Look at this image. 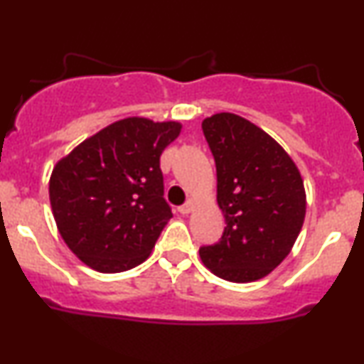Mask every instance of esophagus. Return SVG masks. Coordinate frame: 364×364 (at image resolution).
<instances>
[{"label": "esophagus", "instance_id": "esophagus-1", "mask_svg": "<svg viewBox=\"0 0 364 364\" xmlns=\"http://www.w3.org/2000/svg\"><path fill=\"white\" fill-rule=\"evenodd\" d=\"M193 208H195V202H193V200H188L185 205H181L178 208V212H179V214H190Z\"/></svg>", "mask_w": 364, "mask_h": 364}]
</instances>
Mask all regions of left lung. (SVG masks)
I'll use <instances>...</instances> for the list:
<instances>
[{"label":"left lung","mask_w":364,"mask_h":364,"mask_svg":"<svg viewBox=\"0 0 364 364\" xmlns=\"http://www.w3.org/2000/svg\"><path fill=\"white\" fill-rule=\"evenodd\" d=\"M202 129L225 228L219 243L200 248V258L224 281H258L289 255L301 231V174L272 136L241 116L219 112L203 119Z\"/></svg>","instance_id":"left-lung-1"}]
</instances>
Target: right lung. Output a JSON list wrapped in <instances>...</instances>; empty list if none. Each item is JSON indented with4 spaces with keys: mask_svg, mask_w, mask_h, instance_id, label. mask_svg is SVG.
I'll return each instance as SVG.
<instances>
[{
    "mask_svg": "<svg viewBox=\"0 0 364 364\" xmlns=\"http://www.w3.org/2000/svg\"><path fill=\"white\" fill-rule=\"evenodd\" d=\"M176 121L127 118L82 141L53 169L49 200L60 235L90 269L124 272L152 252L173 217L161 154Z\"/></svg>",
    "mask_w": 364,
    "mask_h": 364,
    "instance_id": "obj_1",
    "label": "right lung"
}]
</instances>
